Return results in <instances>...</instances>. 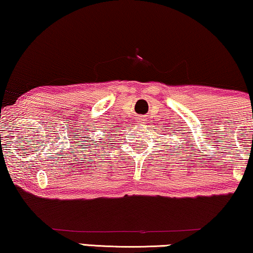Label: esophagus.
<instances>
[{
	"label": "esophagus",
	"instance_id": "34e87169",
	"mask_svg": "<svg viewBox=\"0 0 253 253\" xmlns=\"http://www.w3.org/2000/svg\"><path fill=\"white\" fill-rule=\"evenodd\" d=\"M139 121H142V122H144V117H139Z\"/></svg>",
	"mask_w": 253,
	"mask_h": 253
}]
</instances>
